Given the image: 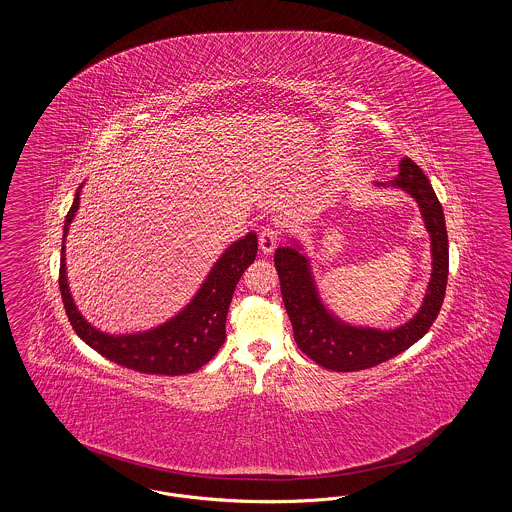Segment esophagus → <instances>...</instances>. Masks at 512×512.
<instances>
[{"mask_svg":"<svg viewBox=\"0 0 512 512\" xmlns=\"http://www.w3.org/2000/svg\"><path fill=\"white\" fill-rule=\"evenodd\" d=\"M280 242V232L276 228H265L259 232V247L263 253H272Z\"/></svg>","mask_w":512,"mask_h":512,"instance_id":"obj_1","label":"esophagus"}]
</instances>
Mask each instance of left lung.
<instances>
[{
    "mask_svg": "<svg viewBox=\"0 0 512 512\" xmlns=\"http://www.w3.org/2000/svg\"><path fill=\"white\" fill-rule=\"evenodd\" d=\"M388 184L405 190L418 203L432 245V278L428 282L422 307L403 326L395 330H378L351 326L334 317L318 297L311 263L305 253H301V245L278 247L274 253L282 301L292 320L295 343L309 359L328 370H365L403 353L430 330L445 297L449 244L438 195L426 174L409 157L401 159L399 174Z\"/></svg>",
    "mask_w": 512,
    "mask_h": 512,
    "instance_id": "1",
    "label": "left lung"
}]
</instances>
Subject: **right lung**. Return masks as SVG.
Wrapping results in <instances>:
<instances>
[{
	"instance_id": "add662e5",
	"label": "right lung",
	"mask_w": 512,
	"mask_h": 512,
	"mask_svg": "<svg viewBox=\"0 0 512 512\" xmlns=\"http://www.w3.org/2000/svg\"><path fill=\"white\" fill-rule=\"evenodd\" d=\"M80 190L82 186H78L73 207L65 219L59 267V290L63 305L78 338L86 341L105 359L144 374L180 376L207 365L226 340L228 307L245 268L257 257V234L249 232L242 240L230 245L220 255L215 267L211 268L194 299L169 322L147 332L111 336L99 332L98 328L84 320L74 305L67 282L65 238L80 205Z\"/></svg>"
}]
</instances>
